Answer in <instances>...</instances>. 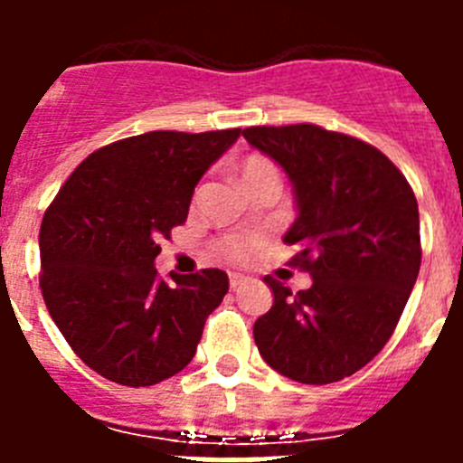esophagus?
I'll return each instance as SVG.
<instances>
[{
	"label": "esophagus",
	"instance_id": "esophagus-1",
	"mask_svg": "<svg viewBox=\"0 0 463 463\" xmlns=\"http://www.w3.org/2000/svg\"><path fill=\"white\" fill-rule=\"evenodd\" d=\"M243 280H245L243 273H229V288L232 289H236L239 285H243Z\"/></svg>",
	"mask_w": 463,
	"mask_h": 463
}]
</instances>
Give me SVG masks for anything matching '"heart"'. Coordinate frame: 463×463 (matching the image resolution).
I'll return each instance as SVG.
<instances>
[{"mask_svg":"<svg viewBox=\"0 0 463 463\" xmlns=\"http://www.w3.org/2000/svg\"><path fill=\"white\" fill-rule=\"evenodd\" d=\"M239 175L248 190L257 185H267V183H278L280 185V171H278L273 159H269L267 155H245L239 162ZM260 243L261 236L257 234L224 236L218 243V252L229 261H245Z\"/></svg>","mask_w":463,"mask_h":463,"instance_id":"b5f03b06","label":"heart"}]
</instances>
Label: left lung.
<instances>
[{
	"mask_svg": "<svg viewBox=\"0 0 463 463\" xmlns=\"http://www.w3.org/2000/svg\"><path fill=\"white\" fill-rule=\"evenodd\" d=\"M245 141L294 187L285 243L313 285L292 294L267 276L273 306L255 322L264 362L304 384L357 373L394 334L422 264L412 187L369 143L317 125L248 127Z\"/></svg>",
	"mask_w": 463,
	"mask_h": 463,
	"instance_id": "left-lung-1",
	"label": "left lung"
}]
</instances>
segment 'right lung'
<instances>
[{"mask_svg":"<svg viewBox=\"0 0 463 463\" xmlns=\"http://www.w3.org/2000/svg\"><path fill=\"white\" fill-rule=\"evenodd\" d=\"M241 129L148 132L85 157L39 232L41 294L57 329L90 369L148 387L192 362L227 273L157 276L159 241L187 220L208 166Z\"/></svg>","mask_w":463,"mask_h":463,"instance_id":"1","label":"right lung"}]
</instances>
